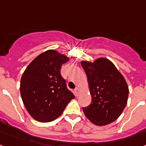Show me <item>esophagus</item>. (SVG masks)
<instances>
[{
	"mask_svg": "<svg viewBox=\"0 0 146 146\" xmlns=\"http://www.w3.org/2000/svg\"><path fill=\"white\" fill-rule=\"evenodd\" d=\"M74 93H75L76 96H79V94H80V89L78 87H76L74 89Z\"/></svg>",
	"mask_w": 146,
	"mask_h": 146,
	"instance_id": "34e87169",
	"label": "esophagus"
}]
</instances>
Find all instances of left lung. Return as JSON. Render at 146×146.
<instances>
[{
    "mask_svg": "<svg viewBox=\"0 0 146 146\" xmlns=\"http://www.w3.org/2000/svg\"><path fill=\"white\" fill-rule=\"evenodd\" d=\"M87 77L92 102L83 111L90 121L104 126L118 119L128 98V86L111 61L98 58L93 62L82 61Z\"/></svg>",
    "mask_w": 146,
    "mask_h": 146,
    "instance_id": "left-lung-1",
    "label": "left lung"
}]
</instances>
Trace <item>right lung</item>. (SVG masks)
Segmentation results:
<instances>
[{
    "instance_id": "right-lung-1",
    "label": "right lung",
    "mask_w": 146,
    "mask_h": 146,
    "mask_svg": "<svg viewBox=\"0 0 146 146\" xmlns=\"http://www.w3.org/2000/svg\"><path fill=\"white\" fill-rule=\"evenodd\" d=\"M68 60L56 50H46L33 60L23 73L20 84L21 98L35 120L54 121L74 98L60 74L61 66Z\"/></svg>"
}]
</instances>
